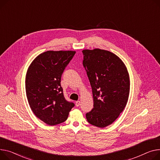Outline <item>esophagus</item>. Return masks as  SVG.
<instances>
[{"mask_svg": "<svg viewBox=\"0 0 160 160\" xmlns=\"http://www.w3.org/2000/svg\"><path fill=\"white\" fill-rule=\"evenodd\" d=\"M75 105L77 107H78V106L80 105V101H77L76 103H75Z\"/></svg>", "mask_w": 160, "mask_h": 160, "instance_id": "obj_1", "label": "esophagus"}]
</instances>
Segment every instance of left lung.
I'll use <instances>...</instances> for the list:
<instances>
[{
    "label": "left lung",
    "instance_id": "obj_1",
    "mask_svg": "<svg viewBox=\"0 0 160 160\" xmlns=\"http://www.w3.org/2000/svg\"><path fill=\"white\" fill-rule=\"evenodd\" d=\"M82 52L94 102L86 118L90 124L103 128L114 122L125 108L130 91L129 75L122 60L109 51L84 49Z\"/></svg>",
    "mask_w": 160,
    "mask_h": 160
}]
</instances>
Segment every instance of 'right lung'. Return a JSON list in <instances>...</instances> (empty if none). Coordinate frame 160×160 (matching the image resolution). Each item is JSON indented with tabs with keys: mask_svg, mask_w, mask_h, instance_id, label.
Here are the masks:
<instances>
[{
	"mask_svg": "<svg viewBox=\"0 0 160 160\" xmlns=\"http://www.w3.org/2000/svg\"><path fill=\"white\" fill-rule=\"evenodd\" d=\"M72 51H48L32 62L26 77L28 103L35 115L49 125L65 122L74 106L67 101L61 87V77L75 54Z\"/></svg>",
	"mask_w": 160,
	"mask_h": 160,
	"instance_id": "right-lung-1",
	"label": "right lung"
}]
</instances>
